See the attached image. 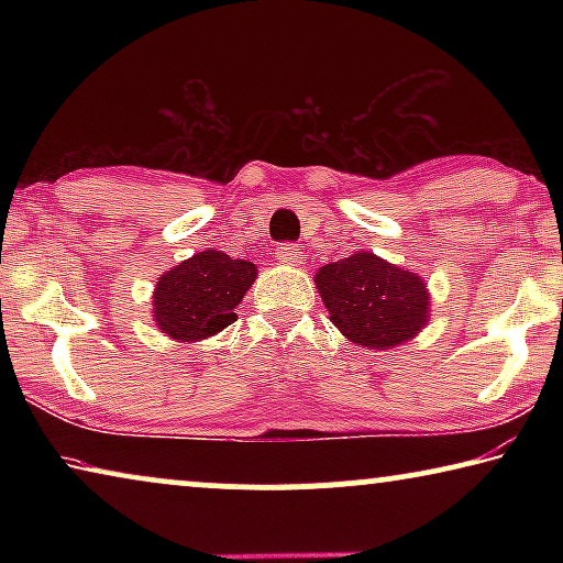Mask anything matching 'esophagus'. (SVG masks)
<instances>
[{
	"label": "esophagus",
	"instance_id": "esophagus-1",
	"mask_svg": "<svg viewBox=\"0 0 563 563\" xmlns=\"http://www.w3.org/2000/svg\"><path fill=\"white\" fill-rule=\"evenodd\" d=\"M298 255H300V247L295 243H280L278 251H275V261L283 263V265H295L298 263Z\"/></svg>",
	"mask_w": 563,
	"mask_h": 563
}]
</instances>
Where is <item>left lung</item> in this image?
Here are the masks:
<instances>
[{"mask_svg":"<svg viewBox=\"0 0 563 563\" xmlns=\"http://www.w3.org/2000/svg\"><path fill=\"white\" fill-rule=\"evenodd\" d=\"M318 290L342 335L369 350L402 345L424 328L430 312L427 285L415 273L395 268L375 253L322 265Z\"/></svg>","mask_w":563,"mask_h":563,"instance_id":"1","label":"left lung"}]
</instances>
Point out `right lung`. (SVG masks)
Masks as SVG:
<instances>
[{
  "instance_id": "obj_1",
  "label": "right lung",
  "mask_w": 563,
  "mask_h": 563,
  "mask_svg": "<svg viewBox=\"0 0 563 563\" xmlns=\"http://www.w3.org/2000/svg\"><path fill=\"white\" fill-rule=\"evenodd\" d=\"M253 263L221 251H203L170 268L154 292L156 325L174 340L211 338L238 320L235 305L251 288Z\"/></svg>"
}]
</instances>
